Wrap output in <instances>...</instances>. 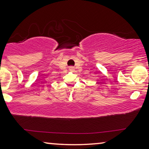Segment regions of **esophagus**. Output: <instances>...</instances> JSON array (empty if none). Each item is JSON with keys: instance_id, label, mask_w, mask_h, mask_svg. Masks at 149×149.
I'll return each mask as SVG.
<instances>
[{"instance_id": "esophagus-1", "label": "esophagus", "mask_w": 149, "mask_h": 149, "mask_svg": "<svg viewBox=\"0 0 149 149\" xmlns=\"http://www.w3.org/2000/svg\"><path fill=\"white\" fill-rule=\"evenodd\" d=\"M74 70H75V68L73 67V66H71V67L69 68V70L70 72H73Z\"/></svg>"}]
</instances>
